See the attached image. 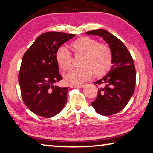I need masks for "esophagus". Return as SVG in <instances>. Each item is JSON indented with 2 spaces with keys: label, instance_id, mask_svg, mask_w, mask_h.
Masks as SVG:
<instances>
[{
  "label": "esophagus",
  "instance_id": "obj_1",
  "mask_svg": "<svg viewBox=\"0 0 153 153\" xmlns=\"http://www.w3.org/2000/svg\"><path fill=\"white\" fill-rule=\"evenodd\" d=\"M74 88H82L84 87V85H76V86H74Z\"/></svg>",
  "mask_w": 153,
  "mask_h": 153
}]
</instances>
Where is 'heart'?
<instances>
[{"instance_id":"obj_1","label":"heart","mask_w":153,"mask_h":153,"mask_svg":"<svg viewBox=\"0 0 153 153\" xmlns=\"http://www.w3.org/2000/svg\"><path fill=\"white\" fill-rule=\"evenodd\" d=\"M71 47L76 55H82L77 68L65 76L68 84L77 85L87 80L94 74L101 76L110 69L113 55L110 47L105 43H100L94 38L84 36L71 42ZM56 59L59 67L63 71H69L72 67V58L69 51L64 47L57 50Z\"/></svg>"}]
</instances>
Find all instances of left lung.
Segmentation results:
<instances>
[{
	"label": "left lung",
	"mask_w": 153,
	"mask_h": 153,
	"mask_svg": "<svg viewBox=\"0 0 153 153\" xmlns=\"http://www.w3.org/2000/svg\"><path fill=\"white\" fill-rule=\"evenodd\" d=\"M86 33L102 37L109 45L113 55L110 71L94 82L100 87L91 105L102 115L117 113L128 103L135 91L136 71L133 58L124 43L106 30L96 29Z\"/></svg>",
	"instance_id": "obj_1"
}]
</instances>
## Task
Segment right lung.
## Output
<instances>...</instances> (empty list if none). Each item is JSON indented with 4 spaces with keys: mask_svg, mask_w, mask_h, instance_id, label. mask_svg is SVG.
Here are the masks:
<instances>
[{
    "mask_svg": "<svg viewBox=\"0 0 153 153\" xmlns=\"http://www.w3.org/2000/svg\"><path fill=\"white\" fill-rule=\"evenodd\" d=\"M75 34L49 31L41 34L25 53L18 74L22 98L31 112L49 118L65 107L68 87L56 85L59 74L56 54Z\"/></svg>",
    "mask_w": 153,
    "mask_h": 153,
    "instance_id": "add662e5",
    "label": "right lung"
}]
</instances>
